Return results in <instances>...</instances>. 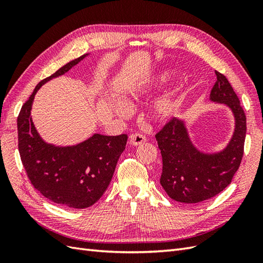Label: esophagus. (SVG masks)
Masks as SVG:
<instances>
[{"label":"esophagus","instance_id":"obj_1","mask_svg":"<svg viewBox=\"0 0 263 263\" xmlns=\"http://www.w3.org/2000/svg\"><path fill=\"white\" fill-rule=\"evenodd\" d=\"M146 142V137L144 135H140V134H134L129 137V144L132 146H139L142 145Z\"/></svg>","mask_w":263,"mask_h":263}]
</instances>
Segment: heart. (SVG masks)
<instances>
[{
	"label": "heart",
	"instance_id": "heart-1",
	"mask_svg": "<svg viewBox=\"0 0 263 263\" xmlns=\"http://www.w3.org/2000/svg\"><path fill=\"white\" fill-rule=\"evenodd\" d=\"M176 77V70L164 69L157 74L138 77L127 86V95L132 101H141L146 99L151 90L156 86L164 85ZM181 97L178 92H170L158 99L151 106L149 115L156 122H165L170 119L180 106ZM112 109L118 115H126L128 107L121 100L112 101Z\"/></svg>",
	"mask_w": 263,
	"mask_h": 263
}]
</instances>
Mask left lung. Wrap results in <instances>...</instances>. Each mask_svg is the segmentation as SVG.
I'll return each instance as SVG.
<instances>
[{
  "label": "left lung",
  "instance_id": "obj_1",
  "mask_svg": "<svg viewBox=\"0 0 263 263\" xmlns=\"http://www.w3.org/2000/svg\"><path fill=\"white\" fill-rule=\"evenodd\" d=\"M217 80L210 101L226 106L234 117V130L227 144L216 151L195 146L185 118L176 117L156 135L162 156L160 183L172 200L194 204L220 193L232 182L243 155L246 115L225 76L215 71Z\"/></svg>",
  "mask_w": 263,
  "mask_h": 263
}]
</instances>
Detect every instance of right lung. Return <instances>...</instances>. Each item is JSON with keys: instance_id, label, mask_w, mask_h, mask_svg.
Returning <instances> with one entry per match:
<instances>
[{"instance_id": "add662e5", "label": "right lung", "mask_w": 263, "mask_h": 263, "mask_svg": "<svg viewBox=\"0 0 263 263\" xmlns=\"http://www.w3.org/2000/svg\"><path fill=\"white\" fill-rule=\"evenodd\" d=\"M87 55L68 62L39 82L17 117L18 150L31 184L51 202L70 209L90 208L100 200L113 178L127 136L95 133L77 145L57 146L41 136L30 112L35 95L45 83L67 73Z\"/></svg>"}]
</instances>
